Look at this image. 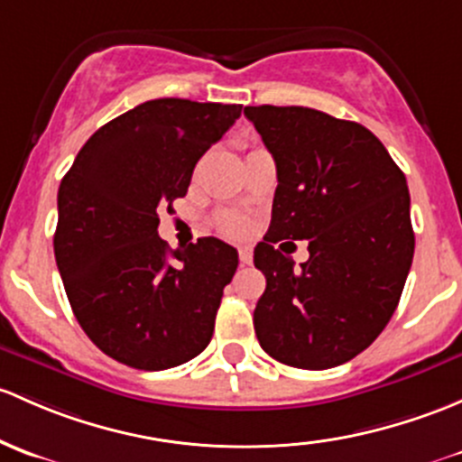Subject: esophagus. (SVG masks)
Here are the masks:
<instances>
[{"label": "esophagus", "instance_id": "1", "mask_svg": "<svg viewBox=\"0 0 462 462\" xmlns=\"http://www.w3.org/2000/svg\"><path fill=\"white\" fill-rule=\"evenodd\" d=\"M239 261L244 265L252 263V247H239Z\"/></svg>", "mask_w": 462, "mask_h": 462}]
</instances>
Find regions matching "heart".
Returning <instances> with one entry per match:
<instances>
[{"instance_id": "obj_1", "label": "heart", "mask_w": 462, "mask_h": 462, "mask_svg": "<svg viewBox=\"0 0 462 462\" xmlns=\"http://www.w3.org/2000/svg\"><path fill=\"white\" fill-rule=\"evenodd\" d=\"M247 227H250V223H247V218L241 217V215H235V212H230V215H223V217H221V230H223V235H227V236H241V235H245Z\"/></svg>"}]
</instances>
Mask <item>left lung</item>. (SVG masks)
<instances>
[{"mask_svg":"<svg viewBox=\"0 0 462 462\" xmlns=\"http://www.w3.org/2000/svg\"><path fill=\"white\" fill-rule=\"evenodd\" d=\"M276 162L268 235L254 247L265 292L254 310L261 347L300 370L352 361L385 329L402 294L414 230L405 174L356 121L303 106H245ZM281 238H308L300 269Z\"/></svg>","mask_w":462,"mask_h":462,"instance_id":"obj_1","label":"left lung"}]
</instances>
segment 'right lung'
<instances>
[{
    "instance_id": "1",
    "label": "right lung",
    "mask_w": 462,
    "mask_h": 462,
    "mask_svg": "<svg viewBox=\"0 0 462 462\" xmlns=\"http://www.w3.org/2000/svg\"><path fill=\"white\" fill-rule=\"evenodd\" d=\"M239 116V104L145 101L101 125L61 179L57 268L81 329L124 365L168 370L210 343L239 254L215 236L170 250L159 210Z\"/></svg>"
}]
</instances>
